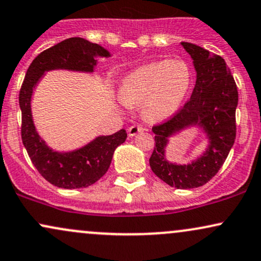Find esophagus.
I'll list each match as a JSON object with an SVG mask.
<instances>
[{
	"label": "esophagus",
	"mask_w": 261,
	"mask_h": 261,
	"mask_svg": "<svg viewBox=\"0 0 261 261\" xmlns=\"http://www.w3.org/2000/svg\"><path fill=\"white\" fill-rule=\"evenodd\" d=\"M143 130H144V128H143L142 126H141V125H133V126L128 127L127 135H128V137H134L135 135L142 133Z\"/></svg>",
	"instance_id": "esophagus-1"
}]
</instances>
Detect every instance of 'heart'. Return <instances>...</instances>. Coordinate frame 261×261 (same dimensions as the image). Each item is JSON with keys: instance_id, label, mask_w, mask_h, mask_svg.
<instances>
[{"instance_id": "obj_1", "label": "heart", "mask_w": 261, "mask_h": 261, "mask_svg": "<svg viewBox=\"0 0 261 261\" xmlns=\"http://www.w3.org/2000/svg\"><path fill=\"white\" fill-rule=\"evenodd\" d=\"M191 83L192 73L186 62L159 61L128 74L120 95L127 106L143 103L144 115L149 120H162L180 108Z\"/></svg>"}]
</instances>
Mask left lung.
Listing matches in <instances>:
<instances>
[{
  "label": "left lung",
  "instance_id": "left-lung-1",
  "mask_svg": "<svg viewBox=\"0 0 261 261\" xmlns=\"http://www.w3.org/2000/svg\"><path fill=\"white\" fill-rule=\"evenodd\" d=\"M197 71L190 100L174 117L152 127L155 147L149 158L152 171L169 186L188 190L203 186L220 170L236 140L238 91L230 69L220 56L190 42H181ZM190 126L202 128L208 148L191 165L170 163L165 158L168 137Z\"/></svg>",
  "mask_w": 261,
  "mask_h": 261
}]
</instances>
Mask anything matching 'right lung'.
Masks as SVG:
<instances>
[{
	"instance_id": "right-lung-1",
	"label": "right lung",
	"mask_w": 261,
	"mask_h": 261,
	"mask_svg": "<svg viewBox=\"0 0 261 261\" xmlns=\"http://www.w3.org/2000/svg\"><path fill=\"white\" fill-rule=\"evenodd\" d=\"M97 57H111L102 46L81 37H70L45 49L34 59L25 74L19 92L21 140L31 162L41 176L61 188L89 187L108 171L113 154L125 142L124 128L109 136H98L86 146L71 152H56L37 134L31 115V96L45 71L55 69L92 73Z\"/></svg>"
}]
</instances>
